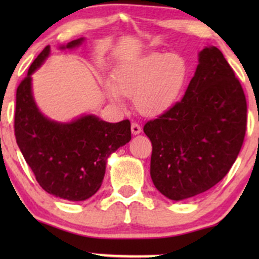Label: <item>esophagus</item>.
I'll return each mask as SVG.
<instances>
[{"instance_id": "1", "label": "esophagus", "mask_w": 259, "mask_h": 259, "mask_svg": "<svg viewBox=\"0 0 259 259\" xmlns=\"http://www.w3.org/2000/svg\"><path fill=\"white\" fill-rule=\"evenodd\" d=\"M132 133L134 134V135H138V134L141 133V126H140L139 123H132Z\"/></svg>"}]
</instances>
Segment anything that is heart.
Masks as SVG:
<instances>
[{
	"instance_id": "obj_1",
	"label": "heart",
	"mask_w": 259,
	"mask_h": 259,
	"mask_svg": "<svg viewBox=\"0 0 259 259\" xmlns=\"http://www.w3.org/2000/svg\"><path fill=\"white\" fill-rule=\"evenodd\" d=\"M187 74L186 62L175 53H148L121 68L115 75L112 99L134 97L136 109L153 117L165 112L179 97Z\"/></svg>"
}]
</instances>
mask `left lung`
Listing matches in <instances>:
<instances>
[{
	"instance_id": "8db88e82",
	"label": "left lung",
	"mask_w": 259,
	"mask_h": 259,
	"mask_svg": "<svg viewBox=\"0 0 259 259\" xmlns=\"http://www.w3.org/2000/svg\"><path fill=\"white\" fill-rule=\"evenodd\" d=\"M246 124L247 103L239 79L217 47H206L181 101L144 126L152 142L154 186L174 201L209 190L239 156Z\"/></svg>"
}]
</instances>
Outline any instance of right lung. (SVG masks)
Wrapping results in <instances>:
<instances>
[{"label": "right lung", "instance_id": "right-lung-1", "mask_svg": "<svg viewBox=\"0 0 259 259\" xmlns=\"http://www.w3.org/2000/svg\"><path fill=\"white\" fill-rule=\"evenodd\" d=\"M82 41L73 40L62 49H73ZM49 53L46 46L18 85L14 135L45 191L68 201H84L102 185L109 154L132 139L130 121L107 123L90 114L62 124L44 117L32 99L30 75Z\"/></svg>", "mask_w": 259, "mask_h": 259}]
</instances>
